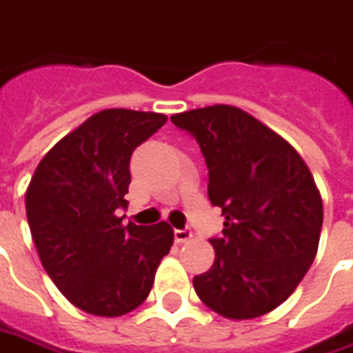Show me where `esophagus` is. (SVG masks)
Listing matches in <instances>:
<instances>
[{
    "label": "esophagus",
    "mask_w": 353,
    "mask_h": 353,
    "mask_svg": "<svg viewBox=\"0 0 353 353\" xmlns=\"http://www.w3.org/2000/svg\"><path fill=\"white\" fill-rule=\"evenodd\" d=\"M192 237V229H176V231H174V239H176V243H179V245H181V243H188Z\"/></svg>",
    "instance_id": "1"
}]
</instances>
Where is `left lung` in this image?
I'll use <instances>...</instances> for the list:
<instances>
[{"label": "left lung", "instance_id": "obj_1", "mask_svg": "<svg viewBox=\"0 0 353 353\" xmlns=\"http://www.w3.org/2000/svg\"><path fill=\"white\" fill-rule=\"evenodd\" d=\"M195 138L209 170V201L225 229L215 261L193 279L217 314L249 320L274 310L304 279L318 251L322 197L308 165L276 132L245 110L215 104L172 116Z\"/></svg>", "mask_w": 353, "mask_h": 353}]
</instances>
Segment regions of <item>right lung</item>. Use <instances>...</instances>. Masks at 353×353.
Wrapping results in <instances>:
<instances>
[{
	"label": "right lung",
	"instance_id": "add662e5",
	"mask_svg": "<svg viewBox=\"0 0 353 353\" xmlns=\"http://www.w3.org/2000/svg\"><path fill=\"white\" fill-rule=\"evenodd\" d=\"M168 116L108 108L57 142L25 193L27 221L43 268L77 308L122 316L148 299L160 261L174 245L165 221L122 225L132 152Z\"/></svg>",
	"mask_w": 353,
	"mask_h": 353
}]
</instances>
